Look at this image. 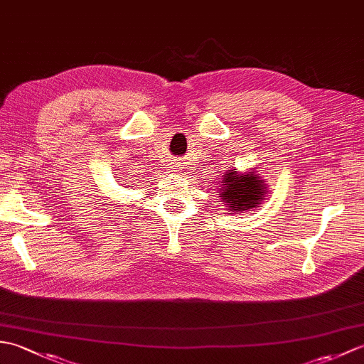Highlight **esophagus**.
<instances>
[{
	"label": "esophagus",
	"instance_id": "1",
	"mask_svg": "<svg viewBox=\"0 0 364 364\" xmlns=\"http://www.w3.org/2000/svg\"><path fill=\"white\" fill-rule=\"evenodd\" d=\"M173 167H175L176 170H178V168H180V166H178V162H175V166H173Z\"/></svg>",
	"mask_w": 364,
	"mask_h": 364
}]
</instances>
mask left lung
Segmentation results:
<instances>
[{
  "instance_id": "left-lung-1",
  "label": "left lung",
  "mask_w": 364,
  "mask_h": 364,
  "mask_svg": "<svg viewBox=\"0 0 364 364\" xmlns=\"http://www.w3.org/2000/svg\"><path fill=\"white\" fill-rule=\"evenodd\" d=\"M218 189L225 210L233 214L255 210L267 194V184L257 170L239 172L236 167L227 170Z\"/></svg>"
}]
</instances>
